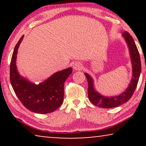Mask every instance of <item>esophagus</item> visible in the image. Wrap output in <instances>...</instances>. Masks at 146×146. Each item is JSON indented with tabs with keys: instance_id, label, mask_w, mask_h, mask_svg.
Returning <instances> with one entry per match:
<instances>
[{
	"instance_id": "obj_1",
	"label": "esophagus",
	"mask_w": 146,
	"mask_h": 146,
	"mask_svg": "<svg viewBox=\"0 0 146 146\" xmlns=\"http://www.w3.org/2000/svg\"><path fill=\"white\" fill-rule=\"evenodd\" d=\"M73 68L75 70H81L83 68V65L80 62H75L73 65Z\"/></svg>"
}]
</instances>
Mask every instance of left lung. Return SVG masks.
Wrapping results in <instances>:
<instances>
[{
	"instance_id": "left-lung-1",
	"label": "left lung",
	"mask_w": 146,
	"mask_h": 146,
	"mask_svg": "<svg viewBox=\"0 0 146 146\" xmlns=\"http://www.w3.org/2000/svg\"><path fill=\"white\" fill-rule=\"evenodd\" d=\"M122 35L128 45L129 53H130L133 69L132 78L131 80L129 86L121 94L116 96L105 97L95 90L94 88L93 79L89 74L85 73L84 74L87 78L88 83V98L93 104L97 106L104 108H111L119 106L127 102L131 98L137 87L141 69L139 54L131 36L126 31L123 32Z\"/></svg>"
}]
</instances>
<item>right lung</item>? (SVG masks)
Masks as SVG:
<instances>
[{
	"label": "right lung",
	"mask_w": 146,
	"mask_h": 146,
	"mask_svg": "<svg viewBox=\"0 0 146 146\" xmlns=\"http://www.w3.org/2000/svg\"><path fill=\"white\" fill-rule=\"evenodd\" d=\"M23 36L16 45L10 66V80L18 98L24 106L33 112L47 113L55 111L64 100V84L72 74L68 68L58 72L39 84L32 83L18 72L16 59Z\"/></svg>",
	"instance_id": "add662e5"
}]
</instances>
